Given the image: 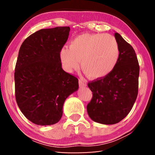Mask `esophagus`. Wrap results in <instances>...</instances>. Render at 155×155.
<instances>
[{
	"mask_svg": "<svg viewBox=\"0 0 155 155\" xmlns=\"http://www.w3.org/2000/svg\"><path fill=\"white\" fill-rule=\"evenodd\" d=\"M78 84H79V86L81 87H85L86 85H87V84H86L85 82H84L82 80H79L78 81Z\"/></svg>",
	"mask_w": 155,
	"mask_h": 155,
	"instance_id": "34e87169",
	"label": "esophagus"
}]
</instances>
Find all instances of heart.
Instances as JSON below:
<instances>
[{
    "label": "heart",
    "instance_id": "heart-1",
    "mask_svg": "<svg viewBox=\"0 0 155 155\" xmlns=\"http://www.w3.org/2000/svg\"><path fill=\"white\" fill-rule=\"evenodd\" d=\"M120 57L118 43L109 34L84 33L70 41L69 49L60 52L62 64L68 72L77 69L93 80L106 77L116 66Z\"/></svg>",
    "mask_w": 155,
    "mask_h": 155
}]
</instances>
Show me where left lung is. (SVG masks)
Returning <instances> with one entry per match:
<instances>
[{
    "instance_id": "obj_1",
    "label": "left lung",
    "mask_w": 155,
    "mask_h": 155,
    "mask_svg": "<svg viewBox=\"0 0 155 155\" xmlns=\"http://www.w3.org/2000/svg\"><path fill=\"white\" fill-rule=\"evenodd\" d=\"M120 57L114 70L101 79L89 82L92 98L87 106L89 116L94 122L114 124L129 114L138 94L139 65L134 49L119 33H115Z\"/></svg>"
}]
</instances>
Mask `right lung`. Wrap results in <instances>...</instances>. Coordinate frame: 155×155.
I'll return each mask as SVG.
<instances>
[{"label":"right lung","mask_w":155,"mask_h":155,"mask_svg":"<svg viewBox=\"0 0 155 155\" xmlns=\"http://www.w3.org/2000/svg\"><path fill=\"white\" fill-rule=\"evenodd\" d=\"M70 30L41 29L20 48L14 72L15 100L25 116L37 125L58 122L65 99L78 88V78L62 69L60 58Z\"/></svg>","instance_id":"obj_1"}]
</instances>
